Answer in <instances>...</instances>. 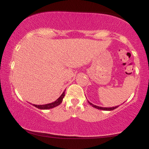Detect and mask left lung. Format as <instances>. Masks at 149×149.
I'll use <instances>...</instances> for the list:
<instances>
[{
	"mask_svg": "<svg viewBox=\"0 0 149 149\" xmlns=\"http://www.w3.org/2000/svg\"><path fill=\"white\" fill-rule=\"evenodd\" d=\"M89 104H90V105H92V107L96 108V109H100V110H104V111H112L113 110V109H116V108L118 107V106H117V107H111V108H104V107H97L96 105H94V104H92V103H90V102H88Z\"/></svg>",
	"mask_w": 149,
	"mask_h": 149,
	"instance_id": "1",
	"label": "left lung"
}]
</instances>
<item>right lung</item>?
<instances>
[{
	"instance_id": "add662e5",
	"label": "right lung",
	"mask_w": 149,
	"mask_h": 149,
	"mask_svg": "<svg viewBox=\"0 0 149 149\" xmlns=\"http://www.w3.org/2000/svg\"><path fill=\"white\" fill-rule=\"evenodd\" d=\"M64 96H65V94H64V92L62 93V95H61V96L59 97V98H58L57 100L55 101V102H52V103L47 104H44V105H35V104H33V106H34V107L38 108V109H52V108L56 107H57V106H59V104H60L61 102H62L63 98H64Z\"/></svg>"
}]
</instances>
